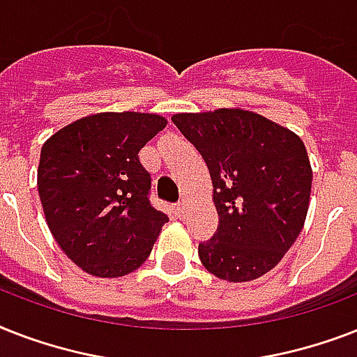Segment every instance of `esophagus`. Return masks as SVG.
I'll return each instance as SVG.
<instances>
[{
    "instance_id": "esophagus-1",
    "label": "esophagus",
    "mask_w": 357,
    "mask_h": 357,
    "mask_svg": "<svg viewBox=\"0 0 357 357\" xmlns=\"http://www.w3.org/2000/svg\"><path fill=\"white\" fill-rule=\"evenodd\" d=\"M176 213H178V217L179 218H185L187 217V213H189V207H187V204H179L178 207H176Z\"/></svg>"
}]
</instances>
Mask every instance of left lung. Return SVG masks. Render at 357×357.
Masks as SVG:
<instances>
[{
	"instance_id": "obj_1",
	"label": "left lung",
	"mask_w": 357,
	"mask_h": 357,
	"mask_svg": "<svg viewBox=\"0 0 357 357\" xmlns=\"http://www.w3.org/2000/svg\"><path fill=\"white\" fill-rule=\"evenodd\" d=\"M213 181L218 228L200 243L202 265L231 283L257 280L282 261L304 228L310 157L298 135L244 109L174 114Z\"/></svg>"
}]
</instances>
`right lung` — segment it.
Here are the masks:
<instances>
[{
	"instance_id": "obj_1",
	"label": "right lung",
	"mask_w": 357,
	"mask_h": 357,
	"mask_svg": "<svg viewBox=\"0 0 357 357\" xmlns=\"http://www.w3.org/2000/svg\"><path fill=\"white\" fill-rule=\"evenodd\" d=\"M167 128L155 113H96L44 142L36 174L47 228L86 274L120 278L150 255L165 213L148 200L140 148Z\"/></svg>"
}]
</instances>
